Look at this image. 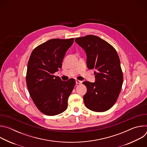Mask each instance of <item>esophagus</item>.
I'll return each instance as SVG.
<instances>
[{"label":"esophagus","mask_w":147,"mask_h":147,"mask_svg":"<svg viewBox=\"0 0 147 147\" xmlns=\"http://www.w3.org/2000/svg\"><path fill=\"white\" fill-rule=\"evenodd\" d=\"M76 82L77 84H80L82 83V81H80V80H76Z\"/></svg>","instance_id":"obj_1"}]
</instances>
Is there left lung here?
<instances>
[{
	"instance_id": "8db88e82",
	"label": "left lung",
	"mask_w": 147,
	"mask_h": 147,
	"mask_svg": "<svg viewBox=\"0 0 147 147\" xmlns=\"http://www.w3.org/2000/svg\"><path fill=\"white\" fill-rule=\"evenodd\" d=\"M75 41L87 54V67L95 70V82H82L87 90L83 96L85 105L94 112L107 111L116 102L123 84L117 53L107 41L95 35L76 38Z\"/></svg>"
}]
</instances>
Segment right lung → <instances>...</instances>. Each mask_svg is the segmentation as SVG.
<instances>
[{"label": "right lung", "mask_w": 147, "mask_h": 147, "mask_svg": "<svg viewBox=\"0 0 147 147\" xmlns=\"http://www.w3.org/2000/svg\"><path fill=\"white\" fill-rule=\"evenodd\" d=\"M73 42L74 38L50 39L36 47L30 55L27 86L36 107L46 115H57L67 108L68 98L76 81H62L53 74L61 67L66 52Z\"/></svg>", "instance_id": "add662e5"}]
</instances>
